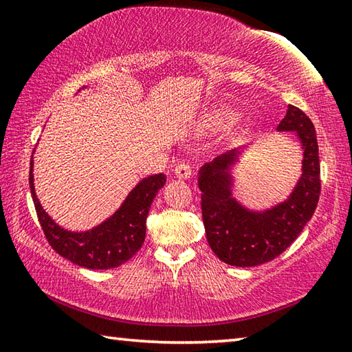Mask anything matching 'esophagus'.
<instances>
[{"label": "esophagus", "mask_w": 352, "mask_h": 352, "mask_svg": "<svg viewBox=\"0 0 352 352\" xmlns=\"http://www.w3.org/2000/svg\"><path fill=\"white\" fill-rule=\"evenodd\" d=\"M192 175V168H190L189 164L186 163H180L175 168V177L177 178H182V180H188Z\"/></svg>", "instance_id": "esophagus-1"}]
</instances>
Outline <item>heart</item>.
Returning <instances> with one entry per match:
<instances>
[{
  "label": "heart",
  "instance_id": "obj_1",
  "mask_svg": "<svg viewBox=\"0 0 352 352\" xmlns=\"http://www.w3.org/2000/svg\"><path fill=\"white\" fill-rule=\"evenodd\" d=\"M237 118V113L230 109H217L208 113L204 119V126L210 130H219L228 126Z\"/></svg>",
  "mask_w": 352,
  "mask_h": 352
}]
</instances>
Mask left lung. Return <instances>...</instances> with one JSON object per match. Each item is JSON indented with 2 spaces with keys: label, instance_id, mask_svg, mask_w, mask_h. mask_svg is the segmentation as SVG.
I'll use <instances>...</instances> for the list:
<instances>
[{
  "label": "left lung",
  "instance_id": "8db88e82",
  "mask_svg": "<svg viewBox=\"0 0 352 352\" xmlns=\"http://www.w3.org/2000/svg\"><path fill=\"white\" fill-rule=\"evenodd\" d=\"M278 130L294 132L302 147V174L281 204L265 211H252L233 197L231 168L239 160V148L220 155L199 170L206 239L225 264L254 267L275 259L300 236L317 208L321 182L312 121L298 107L289 105Z\"/></svg>",
  "mask_w": 352,
  "mask_h": 352
}]
</instances>
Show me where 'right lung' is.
<instances>
[{
	"label": "right lung",
	"mask_w": 352,
	"mask_h": 352,
	"mask_svg": "<svg viewBox=\"0 0 352 352\" xmlns=\"http://www.w3.org/2000/svg\"><path fill=\"white\" fill-rule=\"evenodd\" d=\"M34 153L29 170L31 188L38 222L50 245L56 252L80 267L107 270L122 265L141 248L146 237V219L155 195L164 186L166 175H151L130 190L122 205L102 223L87 231H69L51 219L40 205L34 188Z\"/></svg>",
	"instance_id": "obj_1"
}]
</instances>
